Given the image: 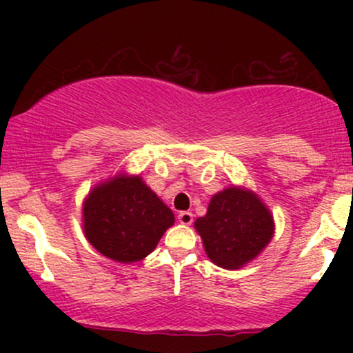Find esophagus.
Listing matches in <instances>:
<instances>
[{
  "mask_svg": "<svg viewBox=\"0 0 353 353\" xmlns=\"http://www.w3.org/2000/svg\"><path fill=\"white\" fill-rule=\"evenodd\" d=\"M177 219H179L181 224L190 225V224H192V221H194V216H192V212H188V210H184V212H179Z\"/></svg>",
  "mask_w": 353,
  "mask_h": 353,
  "instance_id": "esophagus-1",
  "label": "esophagus"
}]
</instances>
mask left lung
<instances>
[{"label": "left lung", "instance_id": "obj_1", "mask_svg": "<svg viewBox=\"0 0 353 353\" xmlns=\"http://www.w3.org/2000/svg\"><path fill=\"white\" fill-rule=\"evenodd\" d=\"M214 264L236 270L252 261L274 236L269 209L250 190L229 188L210 199L208 214L196 221Z\"/></svg>", "mask_w": 353, "mask_h": 353}]
</instances>
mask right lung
<instances>
[{
	"label": "right lung",
	"instance_id": "obj_1",
	"mask_svg": "<svg viewBox=\"0 0 353 353\" xmlns=\"http://www.w3.org/2000/svg\"><path fill=\"white\" fill-rule=\"evenodd\" d=\"M84 232L98 252L116 262H137L156 249L174 224L172 210L139 176L114 177L84 201Z\"/></svg>",
	"mask_w": 353,
	"mask_h": 353
}]
</instances>
